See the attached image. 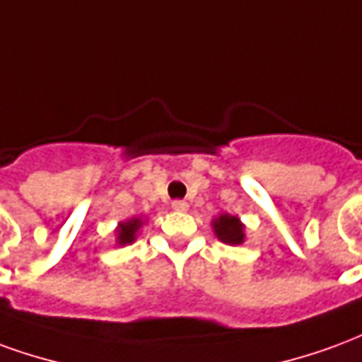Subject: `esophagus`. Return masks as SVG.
Segmentation results:
<instances>
[{"mask_svg":"<svg viewBox=\"0 0 362 362\" xmlns=\"http://www.w3.org/2000/svg\"><path fill=\"white\" fill-rule=\"evenodd\" d=\"M173 209L174 211H188V204H186V202H180V199H176V202H173Z\"/></svg>","mask_w":362,"mask_h":362,"instance_id":"obj_1","label":"esophagus"}]
</instances>
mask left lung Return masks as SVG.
<instances>
[{
  "label": "left lung",
  "mask_w": 362,
  "mask_h": 362,
  "mask_svg": "<svg viewBox=\"0 0 362 362\" xmlns=\"http://www.w3.org/2000/svg\"><path fill=\"white\" fill-rule=\"evenodd\" d=\"M211 227L215 236L223 244L228 246H240L246 240V227L240 217L230 215V213H221L219 217L211 221Z\"/></svg>",
  "instance_id": "obj_1"
}]
</instances>
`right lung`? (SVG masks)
<instances>
[{"mask_svg":"<svg viewBox=\"0 0 362 362\" xmlns=\"http://www.w3.org/2000/svg\"><path fill=\"white\" fill-rule=\"evenodd\" d=\"M145 221H143L141 217H129V219L118 223V227L114 230V235H116V244H118V246H129V244H134L135 240H137V235H139V230H141Z\"/></svg>","mask_w":362,"mask_h":362,"instance_id":"add662e5","label":"right lung"}]
</instances>
